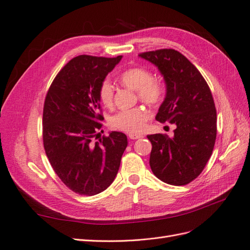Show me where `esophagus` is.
<instances>
[{
  "instance_id": "34e87169",
  "label": "esophagus",
  "mask_w": 250,
  "mask_h": 250,
  "mask_svg": "<svg viewBox=\"0 0 250 250\" xmlns=\"http://www.w3.org/2000/svg\"><path fill=\"white\" fill-rule=\"evenodd\" d=\"M142 138V134H137V133H130L129 134V139L130 140H137Z\"/></svg>"
}]
</instances>
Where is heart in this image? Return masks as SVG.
<instances>
[{
  "label": "heart",
  "instance_id": "obj_1",
  "mask_svg": "<svg viewBox=\"0 0 250 250\" xmlns=\"http://www.w3.org/2000/svg\"><path fill=\"white\" fill-rule=\"evenodd\" d=\"M120 81L127 87L137 90L140 99L150 104H155L162 99L163 88L148 70L144 67H130L120 75ZM100 102L109 107L113 102V86L108 79H104L98 89ZM149 112L145 108L135 107L123 109L110 119V126L115 129L129 133L141 132L149 119Z\"/></svg>",
  "mask_w": 250,
  "mask_h": 250
}]
</instances>
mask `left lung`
<instances>
[{
  "mask_svg": "<svg viewBox=\"0 0 250 250\" xmlns=\"http://www.w3.org/2000/svg\"><path fill=\"white\" fill-rule=\"evenodd\" d=\"M153 63L166 82V97L155 119L176 125L173 138L147 135L152 144L150 167L166 184L185 186L197 177L213 152L217 112L207 81L178 51L162 49L141 53Z\"/></svg>",
  "mask_w": 250,
  "mask_h": 250,
  "instance_id": "8db88e82",
  "label": "left lung"
}]
</instances>
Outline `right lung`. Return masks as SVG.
Instances as JSON below:
<instances>
[{
  "instance_id": "right-lung-1",
  "label": "right lung",
  "mask_w": 250,
  "mask_h": 250,
  "mask_svg": "<svg viewBox=\"0 0 250 250\" xmlns=\"http://www.w3.org/2000/svg\"><path fill=\"white\" fill-rule=\"evenodd\" d=\"M115 58L80 55L67 62L48 90L42 113V140L49 162L75 193L93 196L112 184L127 147V137L111 131L100 138L104 118L98 89L120 62Z\"/></svg>"
}]
</instances>
